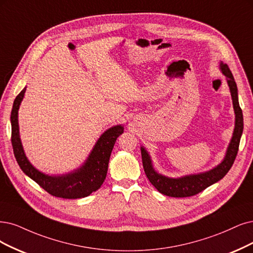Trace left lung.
<instances>
[{
  "mask_svg": "<svg viewBox=\"0 0 253 253\" xmlns=\"http://www.w3.org/2000/svg\"><path fill=\"white\" fill-rule=\"evenodd\" d=\"M220 68L222 73L225 75L227 78V83L231 93L233 109H235L236 114V126L235 131L231 138V142L228 146L227 152L225 155L224 161L214 169L197 174V175H189L181 177V178H168L166 176H163L155 172L153 169L150 156L147 153L144 148L141 149L142 151V161L143 167L146 176L148 177L149 181H150L154 188L164 195L169 196V197H176V198H182V197H191L196 194H198L209 188L210 185L213 184L214 182L222 179L224 176L227 174L230 170V168L235 162L238 151H239V145L240 139L243 132V112L239 104L238 99V88L235 79H233L232 74L226 63H221Z\"/></svg>",
  "mask_w": 253,
  "mask_h": 253,
  "instance_id": "obj_1",
  "label": "left lung"
}]
</instances>
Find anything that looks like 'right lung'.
Listing matches in <instances>:
<instances>
[{"instance_id":"obj_1","label":"right lung","mask_w":253,"mask_h":253,"mask_svg":"<svg viewBox=\"0 0 253 253\" xmlns=\"http://www.w3.org/2000/svg\"><path fill=\"white\" fill-rule=\"evenodd\" d=\"M26 87L16 96L11 110V144L15 160L22 171L52 196L64 199L83 198L100 189L104 182L109 157L119 135L124 132L121 125L111 127L101 135L87 161L80 169L62 176H49L37 171L27 160L18 134L17 111Z\"/></svg>"}]
</instances>
